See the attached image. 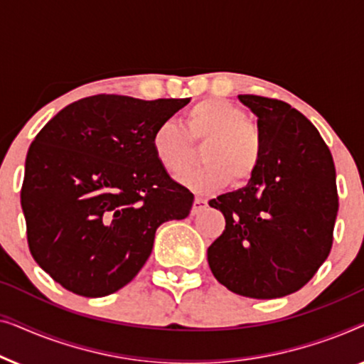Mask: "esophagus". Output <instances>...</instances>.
Returning <instances> with one entry per match:
<instances>
[{
	"label": "esophagus",
	"instance_id": "1",
	"mask_svg": "<svg viewBox=\"0 0 364 364\" xmlns=\"http://www.w3.org/2000/svg\"><path fill=\"white\" fill-rule=\"evenodd\" d=\"M207 207V200L203 197H196V200H193L192 203V213L196 215V213H198L200 210H203V208Z\"/></svg>",
	"mask_w": 364,
	"mask_h": 364
}]
</instances>
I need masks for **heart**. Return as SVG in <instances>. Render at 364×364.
Instances as JSON below:
<instances>
[{
  "label": "heart",
  "instance_id": "b5f03b06",
  "mask_svg": "<svg viewBox=\"0 0 364 364\" xmlns=\"http://www.w3.org/2000/svg\"><path fill=\"white\" fill-rule=\"evenodd\" d=\"M205 142V166L182 172L177 181L192 191L213 192L233 181L240 186L253 177L262 162L263 144L255 124L235 104L223 99H205L183 116V127L164 121L154 129L152 151L168 172H178L196 159L193 144Z\"/></svg>",
  "mask_w": 364,
  "mask_h": 364
}]
</instances>
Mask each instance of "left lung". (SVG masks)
Instances as JSON below:
<instances>
[{
  "mask_svg": "<svg viewBox=\"0 0 364 364\" xmlns=\"http://www.w3.org/2000/svg\"><path fill=\"white\" fill-rule=\"evenodd\" d=\"M238 99L257 116L263 156L245 187L208 202L223 213L225 230L207 260L230 291L270 300L305 287L330 255L336 171L320 132L290 104Z\"/></svg>",
  "mask_w": 364,
  "mask_h": 364,
  "instance_id": "obj_1",
  "label": "left lung"
}]
</instances>
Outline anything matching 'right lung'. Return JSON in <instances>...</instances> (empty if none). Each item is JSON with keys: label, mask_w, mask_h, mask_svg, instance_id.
Masks as SVG:
<instances>
[{"label": "right lung", "mask_w": 364, "mask_h": 364, "mask_svg": "<svg viewBox=\"0 0 364 364\" xmlns=\"http://www.w3.org/2000/svg\"><path fill=\"white\" fill-rule=\"evenodd\" d=\"M191 99L97 94L44 126L24 164L29 252L66 290L87 298L126 287L164 222L191 213L193 193L154 156L152 134Z\"/></svg>", "instance_id": "add662e5"}]
</instances>
